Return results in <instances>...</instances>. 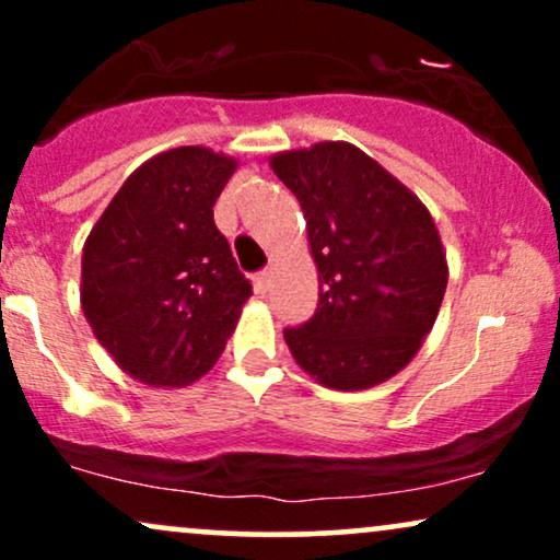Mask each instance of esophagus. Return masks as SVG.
Here are the masks:
<instances>
[{"label":"esophagus","instance_id":"obj_1","mask_svg":"<svg viewBox=\"0 0 560 560\" xmlns=\"http://www.w3.org/2000/svg\"><path fill=\"white\" fill-rule=\"evenodd\" d=\"M271 284H273V268H266V271L255 276V289H258L260 294H266L268 289H271Z\"/></svg>","mask_w":560,"mask_h":560}]
</instances>
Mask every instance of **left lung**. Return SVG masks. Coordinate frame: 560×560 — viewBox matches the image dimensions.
<instances>
[{
	"label": "left lung",
	"mask_w": 560,
	"mask_h": 560,
	"mask_svg": "<svg viewBox=\"0 0 560 560\" xmlns=\"http://www.w3.org/2000/svg\"><path fill=\"white\" fill-rule=\"evenodd\" d=\"M268 163L298 197L318 271L316 313L284 331L294 363L342 392L400 374L447 289V255L427 205L350 141L276 152Z\"/></svg>",
	"instance_id": "1"
}]
</instances>
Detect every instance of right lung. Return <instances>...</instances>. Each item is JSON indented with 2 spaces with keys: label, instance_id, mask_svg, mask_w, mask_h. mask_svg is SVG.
<instances>
[{
  "label": "right lung",
  "instance_id": "1",
  "mask_svg": "<svg viewBox=\"0 0 560 560\" xmlns=\"http://www.w3.org/2000/svg\"><path fill=\"white\" fill-rule=\"evenodd\" d=\"M236 165L199 144L160 152L126 178L83 242V316L118 369L147 387L208 374L253 294L213 221Z\"/></svg>",
  "mask_w": 560,
  "mask_h": 560
}]
</instances>
